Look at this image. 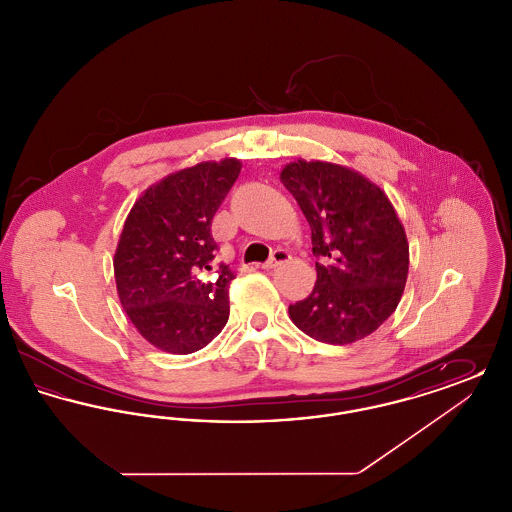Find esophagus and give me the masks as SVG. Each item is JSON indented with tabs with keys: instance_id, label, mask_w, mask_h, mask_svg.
<instances>
[{
	"instance_id": "34e87169",
	"label": "esophagus",
	"mask_w": 512,
	"mask_h": 512,
	"mask_svg": "<svg viewBox=\"0 0 512 512\" xmlns=\"http://www.w3.org/2000/svg\"><path fill=\"white\" fill-rule=\"evenodd\" d=\"M290 259H292V255H290V253H288L286 249H276V251L272 253V257H270L267 263L263 265V268H267V270H270V268L280 267V265L288 263Z\"/></svg>"
}]
</instances>
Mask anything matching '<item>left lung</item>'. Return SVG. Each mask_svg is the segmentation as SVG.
<instances>
[{
    "label": "left lung",
    "instance_id": "1",
    "mask_svg": "<svg viewBox=\"0 0 512 512\" xmlns=\"http://www.w3.org/2000/svg\"><path fill=\"white\" fill-rule=\"evenodd\" d=\"M311 226L317 282L290 305L313 340L347 345L391 317L409 274L405 228L388 195L363 174L326 161H293L280 172Z\"/></svg>",
    "mask_w": 512,
    "mask_h": 512
}]
</instances>
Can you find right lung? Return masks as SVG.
Here are the masks:
<instances>
[{
	"mask_svg": "<svg viewBox=\"0 0 512 512\" xmlns=\"http://www.w3.org/2000/svg\"><path fill=\"white\" fill-rule=\"evenodd\" d=\"M242 163L222 159L172 172L149 186L122 226L115 282L136 330L157 349L188 355L215 340L228 322L234 272L219 265L211 222L234 186Z\"/></svg>",
	"mask_w": 512,
	"mask_h": 512,
	"instance_id": "right-lung-1",
	"label": "right lung"
}]
</instances>
